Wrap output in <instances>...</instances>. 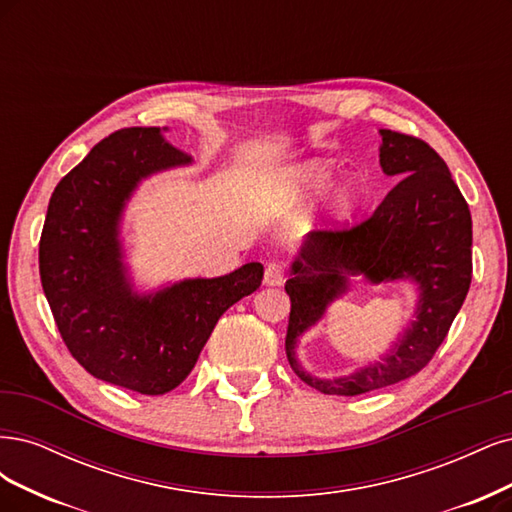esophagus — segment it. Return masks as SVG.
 Returning <instances> with one entry per match:
<instances>
[{
    "label": "esophagus",
    "mask_w": 512,
    "mask_h": 512,
    "mask_svg": "<svg viewBox=\"0 0 512 512\" xmlns=\"http://www.w3.org/2000/svg\"><path fill=\"white\" fill-rule=\"evenodd\" d=\"M283 280H285L283 263H278V261L268 263L266 274H263V283L270 285V287H278V285H283Z\"/></svg>",
    "instance_id": "obj_1"
}]
</instances>
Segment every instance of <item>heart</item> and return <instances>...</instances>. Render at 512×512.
<instances>
[{"instance_id": "1", "label": "heart", "mask_w": 512, "mask_h": 512, "mask_svg": "<svg viewBox=\"0 0 512 512\" xmlns=\"http://www.w3.org/2000/svg\"><path fill=\"white\" fill-rule=\"evenodd\" d=\"M336 174L332 161L325 159H310L300 163V166L289 168L283 172V187L293 195H312L323 191ZM364 185L355 178H346L336 187V191L329 197L327 204V221L332 225H340L349 221L353 214L364 204Z\"/></svg>"}]
</instances>
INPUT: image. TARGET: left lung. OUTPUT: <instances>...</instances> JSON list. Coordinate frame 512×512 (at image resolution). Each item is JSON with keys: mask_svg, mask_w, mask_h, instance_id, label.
Here are the masks:
<instances>
[{"mask_svg": "<svg viewBox=\"0 0 512 512\" xmlns=\"http://www.w3.org/2000/svg\"><path fill=\"white\" fill-rule=\"evenodd\" d=\"M381 168L398 176L385 200L361 225L312 232L291 261L287 359L302 381L327 395H359L421 372L464 304L472 280V217L447 163L423 140L381 129ZM371 284L410 279L418 285L416 315L392 349L370 367L336 379L306 373L294 349L326 306L348 290V278Z\"/></svg>", "mask_w": 512, "mask_h": 512, "instance_id": "obj_1", "label": "left lung"}]
</instances>
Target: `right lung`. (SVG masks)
Listing matches in <instances>:
<instances>
[{"label": "right lung", "instance_id": "right-lung-1", "mask_svg": "<svg viewBox=\"0 0 512 512\" xmlns=\"http://www.w3.org/2000/svg\"><path fill=\"white\" fill-rule=\"evenodd\" d=\"M168 127L114 131L61 178L40 238V278L59 334L100 381L163 395L193 370L223 312L259 289L257 261L217 278L138 293L121 242L123 212L142 180L189 166Z\"/></svg>", "mask_w": 512, "mask_h": 512}]
</instances>
